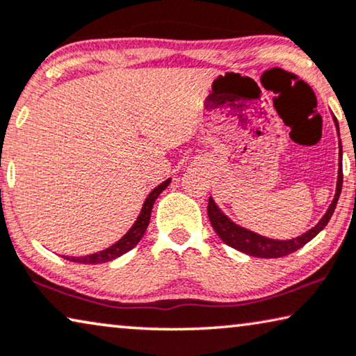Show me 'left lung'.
I'll list each match as a JSON object with an SVG mask.
<instances>
[{
	"mask_svg": "<svg viewBox=\"0 0 356 356\" xmlns=\"http://www.w3.org/2000/svg\"><path fill=\"white\" fill-rule=\"evenodd\" d=\"M336 127L339 131V125L336 120ZM339 156H341V162H339V175H337V188H336V195H334L331 205H329L327 212L324 213L321 220L318 221L316 226H313L312 229H308L305 234L298 236V238L293 239H287V241H277V239H270L265 238V236H260L254 233V231H249L242 226H238L233 223L228 216H226L221 210L216 207V204L213 202V199H209V218L210 223H212L215 233L220 236L221 241L225 242L226 245L233 247V249L244 252V254L250 255V257H260V259H280V257L289 255L292 252H296L310 242L315 236L321 231L324 226L329 223L331 216L336 210L339 195H341L342 191V181H343V175H342V143L339 141Z\"/></svg>",
	"mask_w": 356,
	"mask_h": 356,
	"instance_id": "1",
	"label": "left lung"
}]
</instances>
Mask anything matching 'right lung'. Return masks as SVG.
<instances>
[{"label": "right lung", "instance_id": "obj_1", "mask_svg": "<svg viewBox=\"0 0 356 356\" xmlns=\"http://www.w3.org/2000/svg\"><path fill=\"white\" fill-rule=\"evenodd\" d=\"M168 184H170V179L163 181L162 184H159L156 189L151 191V194L147 195L146 200H144L141 213L136 218L135 225H133L130 231H128V233L123 236L120 241H117L115 244H112L111 247H107V249L101 250V252H96V254H91V255H85V257H67V255H64V259H67L69 261H75V264L96 265V264H106V261H111V260L117 259V257L127 254L128 250H131L133 247H135L138 242L141 241L144 233H146L149 220H151L152 205H154V202H156V199L159 197V194H161L162 191L168 186Z\"/></svg>", "mask_w": 356, "mask_h": 356}]
</instances>
